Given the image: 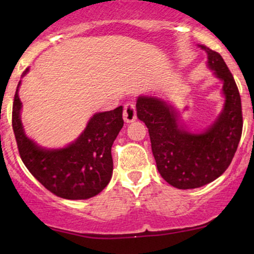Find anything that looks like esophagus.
Instances as JSON below:
<instances>
[{
	"instance_id": "obj_1",
	"label": "esophagus",
	"mask_w": 254,
	"mask_h": 254,
	"mask_svg": "<svg viewBox=\"0 0 254 254\" xmlns=\"http://www.w3.org/2000/svg\"><path fill=\"white\" fill-rule=\"evenodd\" d=\"M124 120L127 124L133 123L136 120V109H135L134 104L127 103L124 107Z\"/></svg>"
}]
</instances>
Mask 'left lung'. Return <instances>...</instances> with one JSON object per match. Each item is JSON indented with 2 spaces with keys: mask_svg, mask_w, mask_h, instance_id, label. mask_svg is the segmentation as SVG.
<instances>
[{
  "mask_svg": "<svg viewBox=\"0 0 254 254\" xmlns=\"http://www.w3.org/2000/svg\"><path fill=\"white\" fill-rule=\"evenodd\" d=\"M207 65L222 81L223 109L214 124L199 133L185 129L171 104L141 95L137 118L148 127L152 155L162 178L179 190L197 189L217 179L234 158L242 136V102L234 76L223 58L203 45Z\"/></svg>",
  "mask_w": 254,
  "mask_h": 254,
  "instance_id": "obj_1",
  "label": "left lung"
}]
</instances>
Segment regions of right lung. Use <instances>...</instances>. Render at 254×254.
I'll return each mask as SVG.
<instances>
[{
    "instance_id": "obj_1",
    "label": "right lung",
    "mask_w": 254,
    "mask_h": 254,
    "mask_svg": "<svg viewBox=\"0 0 254 254\" xmlns=\"http://www.w3.org/2000/svg\"><path fill=\"white\" fill-rule=\"evenodd\" d=\"M29 68L23 72L24 77ZM17 85L12 106V128L20 158L41 185L57 196L85 200L107 186L113 172L111 148L124 126L123 106L95 113L85 129L64 148L40 147L24 130Z\"/></svg>"
}]
</instances>
